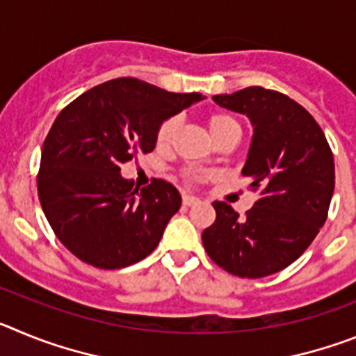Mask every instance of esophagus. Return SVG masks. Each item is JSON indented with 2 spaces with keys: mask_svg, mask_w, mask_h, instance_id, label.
I'll return each instance as SVG.
<instances>
[{
  "mask_svg": "<svg viewBox=\"0 0 356 356\" xmlns=\"http://www.w3.org/2000/svg\"><path fill=\"white\" fill-rule=\"evenodd\" d=\"M200 203V200H197L196 196H191V194H185L184 196V205L185 207H193V205H197Z\"/></svg>",
  "mask_w": 356,
  "mask_h": 356,
  "instance_id": "34e87169",
  "label": "esophagus"
}]
</instances>
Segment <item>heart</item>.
Masks as SVG:
<instances>
[{
	"label": "heart",
	"instance_id": "1",
	"mask_svg": "<svg viewBox=\"0 0 356 356\" xmlns=\"http://www.w3.org/2000/svg\"><path fill=\"white\" fill-rule=\"evenodd\" d=\"M238 122L235 121L234 118H229V115L225 114H213L209 118V130L210 135H212V139L216 140L217 137H221L225 135L226 131L229 130H237ZM176 131H178V118H169L160 124L159 134H156V143L160 146H168L172 139H175Z\"/></svg>",
	"mask_w": 356,
	"mask_h": 356
}]
</instances>
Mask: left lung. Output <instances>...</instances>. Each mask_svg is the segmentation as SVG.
<instances>
[{"label":"left lung","mask_w":356,"mask_h":356,"mask_svg":"<svg viewBox=\"0 0 356 356\" xmlns=\"http://www.w3.org/2000/svg\"><path fill=\"white\" fill-rule=\"evenodd\" d=\"M212 99L251 121L242 175L260 197L246 217L213 201L216 221L201 235L203 246L235 276L275 275L300 259L325 225L335 187L332 149L316 119L285 94L248 87Z\"/></svg>","instance_id":"left-lung-1"}]
</instances>
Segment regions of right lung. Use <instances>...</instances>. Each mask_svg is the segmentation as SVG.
<instances>
[{
  "label": "right lung",
  "mask_w": 356,
  "mask_h": 356,
  "mask_svg": "<svg viewBox=\"0 0 356 356\" xmlns=\"http://www.w3.org/2000/svg\"><path fill=\"white\" fill-rule=\"evenodd\" d=\"M201 99L118 78L58 114L44 140L37 188L55 235L81 262L121 269L159 246L180 193L165 180L139 191L122 178L121 163L155 149L160 124Z\"/></svg>",
  "instance_id": "right-lung-1"
}]
</instances>
